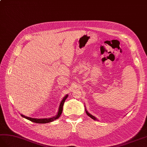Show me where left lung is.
I'll use <instances>...</instances> for the list:
<instances>
[{
  "mask_svg": "<svg viewBox=\"0 0 147 147\" xmlns=\"http://www.w3.org/2000/svg\"><path fill=\"white\" fill-rule=\"evenodd\" d=\"M86 113H87V115L88 116H89L90 117V118H91L92 119H94V120H97V118H96L95 116H94L93 115H92L91 114H90V113H89V112H88V111H87L86 109Z\"/></svg>",
  "mask_w": 147,
  "mask_h": 147,
  "instance_id": "left-lung-1",
  "label": "left lung"
}]
</instances>
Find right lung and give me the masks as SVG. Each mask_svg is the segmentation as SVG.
<instances>
[{"label":"right lung","mask_w":147,"mask_h":147,"mask_svg":"<svg viewBox=\"0 0 147 147\" xmlns=\"http://www.w3.org/2000/svg\"><path fill=\"white\" fill-rule=\"evenodd\" d=\"M68 95H65L64 98H63V100H61V102L60 104V106H59V109H58V111L57 113V114L55 116H53L52 118H44V119H37V118H29V117H27V116H25L23 115H21L22 117L23 118H26L29 121H32V122H34L36 123H39V124H45V123H50V122H52L54 120L57 119L59 117L61 116V113H62V111H63V105L64 103L65 102L66 99L68 97Z\"/></svg>","instance_id":"1"}]
</instances>
